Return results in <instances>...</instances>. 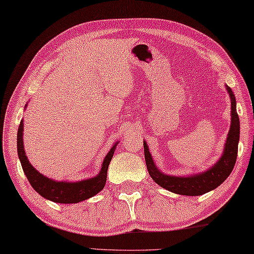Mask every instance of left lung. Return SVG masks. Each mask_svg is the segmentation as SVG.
<instances>
[{
  "label": "left lung",
  "mask_w": 254,
  "mask_h": 254,
  "mask_svg": "<svg viewBox=\"0 0 254 254\" xmlns=\"http://www.w3.org/2000/svg\"><path fill=\"white\" fill-rule=\"evenodd\" d=\"M227 90H228L230 100H232V124H230L228 137H227L224 154H222L220 160L207 171L189 177L164 175L155 166L148 150V146L143 141L147 170H148L151 179L157 185H160L162 188H165L179 195L198 196L220 186L232 173L234 166H235L238 141H240V119H238V114L236 112L235 96H234L233 91L229 86H227Z\"/></svg>",
  "instance_id": "left-lung-1"
}]
</instances>
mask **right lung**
I'll use <instances>...</instances> for the list:
<instances>
[{"label": "right lung", "mask_w": 254, "mask_h": 254, "mask_svg": "<svg viewBox=\"0 0 254 254\" xmlns=\"http://www.w3.org/2000/svg\"><path fill=\"white\" fill-rule=\"evenodd\" d=\"M22 132H24V126L22 121L19 124L18 134H17V146H18V156L24 170L26 177L32 185V187L39 192L44 198L50 199L56 203H78L81 200H85L98 194L103 190L106 180H107V170L108 165L111 163L113 155L116 148L115 143L106 155L104 163L101 165L100 173L97 177L91 178V179L77 181V183H65V181H55L49 179L34 169V166L29 163L27 156H26L24 149V141H22Z\"/></svg>", "instance_id": "1"}]
</instances>
